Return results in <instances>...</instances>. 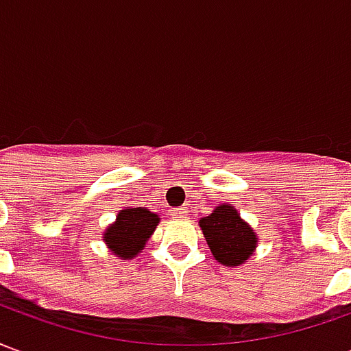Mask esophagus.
<instances>
[{
	"label": "esophagus",
	"instance_id": "esophagus-1",
	"mask_svg": "<svg viewBox=\"0 0 351 351\" xmlns=\"http://www.w3.org/2000/svg\"><path fill=\"white\" fill-rule=\"evenodd\" d=\"M171 214H173L175 218H180V216H184V214H186V206H178V208H173V210H171Z\"/></svg>",
	"mask_w": 351,
	"mask_h": 351
}]
</instances>
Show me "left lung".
<instances>
[{
    "mask_svg": "<svg viewBox=\"0 0 351 351\" xmlns=\"http://www.w3.org/2000/svg\"><path fill=\"white\" fill-rule=\"evenodd\" d=\"M199 226L205 233L214 258L228 267L244 263L250 258L258 243L254 229L246 226L235 208L229 205L218 206L213 214L201 218Z\"/></svg>",
    "mask_w": 351,
    "mask_h": 351,
    "instance_id": "left-lung-1",
    "label": "left lung"
}]
</instances>
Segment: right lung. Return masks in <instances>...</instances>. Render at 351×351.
Returning a JSON list of instances; mask_svg holds the SVG:
<instances>
[{
  "label": "right lung",
  "mask_w": 351,
  "mask_h": 351,
  "mask_svg": "<svg viewBox=\"0 0 351 351\" xmlns=\"http://www.w3.org/2000/svg\"><path fill=\"white\" fill-rule=\"evenodd\" d=\"M160 218L143 206L125 208L118 214L116 223L105 231V243L118 258H135L152 235Z\"/></svg>",
  "instance_id": "obj_1"
}]
</instances>
